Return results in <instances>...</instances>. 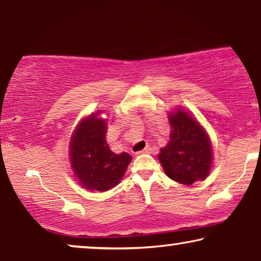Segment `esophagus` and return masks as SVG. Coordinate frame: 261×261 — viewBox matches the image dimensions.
I'll return each instance as SVG.
<instances>
[{"instance_id": "esophagus-1", "label": "esophagus", "mask_w": 261, "mask_h": 261, "mask_svg": "<svg viewBox=\"0 0 261 261\" xmlns=\"http://www.w3.org/2000/svg\"><path fill=\"white\" fill-rule=\"evenodd\" d=\"M149 152H150V148H145V149L141 150V151H138L137 153L138 155H141V153H149Z\"/></svg>"}]
</instances>
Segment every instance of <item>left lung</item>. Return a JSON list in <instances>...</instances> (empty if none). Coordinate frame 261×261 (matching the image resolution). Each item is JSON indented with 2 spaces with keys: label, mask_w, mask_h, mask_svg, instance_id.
Wrapping results in <instances>:
<instances>
[{
  "label": "left lung",
  "mask_w": 261,
  "mask_h": 261,
  "mask_svg": "<svg viewBox=\"0 0 261 261\" xmlns=\"http://www.w3.org/2000/svg\"><path fill=\"white\" fill-rule=\"evenodd\" d=\"M169 122L172 129L170 139L159 155L168 177L182 185L204 179L212 164V145L207 134L181 110L169 116Z\"/></svg>",
  "instance_id": "left-lung-1"
}]
</instances>
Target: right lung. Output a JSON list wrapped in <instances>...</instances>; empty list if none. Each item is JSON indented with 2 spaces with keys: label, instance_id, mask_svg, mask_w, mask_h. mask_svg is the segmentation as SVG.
Here are the masks:
<instances>
[{
  "label": "right lung",
  "instance_id": "1",
  "mask_svg": "<svg viewBox=\"0 0 261 261\" xmlns=\"http://www.w3.org/2000/svg\"><path fill=\"white\" fill-rule=\"evenodd\" d=\"M98 113L83 119L69 146L71 166L80 185L90 190L104 192L117 186L131 162L126 152H112L106 143V122Z\"/></svg>",
  "mask_w": 261,
  "mask_h": 261
}]
</instances>
